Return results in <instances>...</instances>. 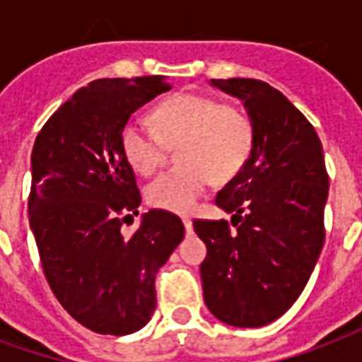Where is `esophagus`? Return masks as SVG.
Returning a JSON list of instances; mask_svg holds the SVG:
<instances>
[{"instance_id": "1", "label": "esophagus", "mask_w": 362, "mask_h": 362, "mask_svg": "<svg viewBox=\"0 0 362 362\" xmlns=\"http://www.w3.org/2000/svg\"><path fill=\"white\" fill-rule=\"evenodd\" d=\"M183 225L187 232H192V221H190V217H183Z\"/></svg>"}]
</instances>
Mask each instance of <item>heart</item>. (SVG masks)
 <instances>
[{"mask_svg": "<svg viewBox=\"0 0 362 362\" xmlns=\"http://www.w3.org/2000/svg\"><path fill=\"white\" fill-rule=\"evenodd\" d=\"M155 127L130 119L120 130V149L134 170L153 175L166 160L168 147L179 142L183 166L162 173L147 189L151 206L187 213L196 206L209 183L230 181L247 162L253 147V124L242 109L217 100L179 92L153 111Z\"/></svg>", "mask_w": 362, "mask_h": 362, "instance_id": "1", "label": "heart"}]
</instances>
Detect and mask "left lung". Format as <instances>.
Wrapping results in <instances>:
<instances>
[{
  "instance_id": "8db88e82",
  "label": "left lung",
  "mask_w": 362,
  "mask_h": 362,
  "mask_svg": "<svg viewBox=\"0 0 362 362\" xmlns=\"http://www.w3.org/2000/svg\"><path fill=\"white\" fill-rule=\"evenodd\" d=\"M240 98L253 124L251 155L217 192L228 221H194L206 243L204 302L240 329L276 321L306 287L325 243L329 175L323 145L298 109L264 81L211 79Z\"/></svg>"
}]
</instances>
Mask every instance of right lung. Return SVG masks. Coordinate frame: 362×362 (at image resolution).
Here are the masks:
<instances>
[{
    "mask_svg": "<svg viewBox=\"0 0 362 362\" xmlns=\"http://www.w3.org/2000/svg\"><path fill=\"white\" fill-rule=\"evenodd\" d=\"M172 86L160 75L98 79L69 98L35 137L30 228L45 277L64 310L98 334H132L156 308L155 277L185 238L177 215L141 204L120 149L130 115Z\"/></svg>",
    "mask_w": 362,
    "mask_h": 362,
    "instance_id": "obj_1",
    "label": "right lung"
}]
</instances>
